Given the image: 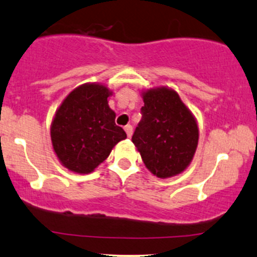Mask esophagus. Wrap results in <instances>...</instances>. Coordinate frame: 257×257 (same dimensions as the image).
<instances>
[{
    "instance_id": "34e87169",
    "label": "esophagus",
    "mask_w": 257,
    "mask_h": 257,
    "mask_svg": "<svg viewBox=\"0 0 257 257\" xmlns=\"http://www.w3.org/2000/svg\"><path fill=\"white\" fill-rule=\"evenodd\" d=\"M125 132H126V135H127V137H131L132 132H134V128H132V126L131 125H126L125 126Z\"/></svg>"
}]
</instances>
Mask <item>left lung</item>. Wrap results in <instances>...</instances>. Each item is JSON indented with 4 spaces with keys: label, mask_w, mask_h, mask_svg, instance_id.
Instances as JSON below:
<instances>
[{
    "label": "left lung",
    "mask_w": 257,
    "mask_h": 257,
    "mask_svg": "<svg viewBox=\"0 0 257 257\" xmlns=\"http://www.w3.org/2000/svg\"><path fill=\"white\" fill-rule=\"evenodd\" d=\"M142 119L132 136L147 169L157 177L178 175L189 165L198 146V126L174 90L143 93Z\"/></svg>",
    "instance_id": "left-lung-1"
}]
</instances>
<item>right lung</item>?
Instances as JSON below:
<instances>
[{"label": "right lung", "instance_id": "add662e5", "mask_svg": "<svg viewBox=\"0 0 257 257\" xmlns=\"http://www.w3.org/2000/svg\"><path fill=\"white\" fill-rule=\"evenodd\" d=\"M110 94L105 86L86 83L70 92L57 110L51 140L66 169L90 174L109 157L115 144L126 138L108 105Z\"/></svg>", "mask_w": 257, "mask_h": 257}]
</instances>
